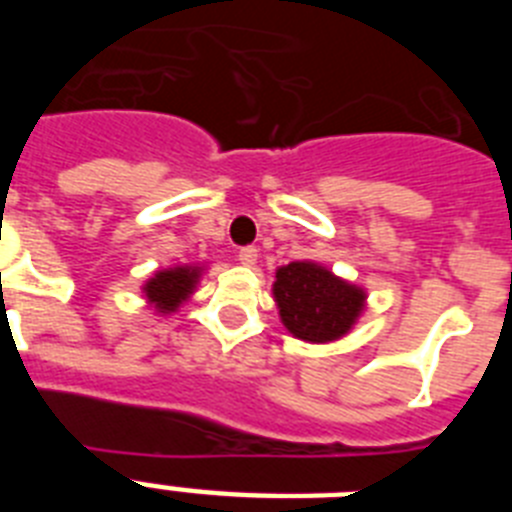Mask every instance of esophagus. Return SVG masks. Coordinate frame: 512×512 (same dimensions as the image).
Segmentation results:
<instances>
[{"label":"esophagus","instance_id":"obj_1","mask_svg":"<svg viewBox=\"0 0 512 512\" xmlns=\"http://www.w3.org/2000/svg\"><path fill=\"white\" fill-rule=\"evenodd\" d=\"M256 256H259V251H256V246H243V248H238V261H241L243 266H253V264H256Z\"/></svg>","mask_w":512,"mask_h":512}]
</instances>
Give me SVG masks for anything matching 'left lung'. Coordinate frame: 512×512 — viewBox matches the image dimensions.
<instances>
[{
  "label": "left lung",
  "mask_w": 512,
  "mask_h": 512,
  "mask_svg": "<svg viewBox=\"0 0 512 512\" xmlns=\"http://www.w3.org/2000/svg\"><path fill=\"white\" fill-rule=\"evenodd\" d=\"M279 315L289 333L302 341H336L359 318L364 292L305 261L282 266L274 282Z\"/></svg>",
  "instance_id": "1"
}]
</instances>
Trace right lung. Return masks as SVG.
<instances>
[{
  "instance_id": "add662e5",
  "label": "right lung",
  "mask_w": 512,
  "mask_h": 512,
  "mask_svg": "<svg viewBox=\"0 0 512 512\" xmlns=\"http://www.w3.org/2000/svg\"><path fill=\"white\" fill-rule=\"evenodd\" d=\"M194 279H197V269H171V271H158L156 277L146 284L148 300L156 302L161 312H169L179 307V302L187 300L192 292Z\"/></svg>"
}]
</instances>
